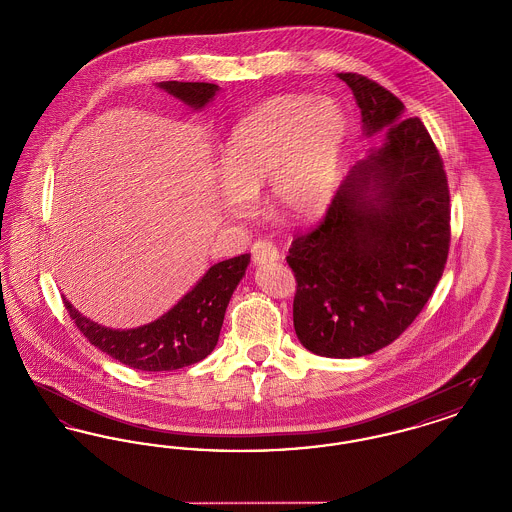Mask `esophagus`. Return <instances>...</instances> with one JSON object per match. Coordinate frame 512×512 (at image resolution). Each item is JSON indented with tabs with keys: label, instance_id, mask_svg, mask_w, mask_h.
<instances>
[{
	"label": "esophagus",
	"instance_id": "1",
	"mask_svg": "<svg viewBox=\"0 0 512 512\" xmlns=\"http://www.w3.org/2000/svg\"><path fill=\"white\" fill-rule=\"evenodd\" d=\"M251 257H253L255 265H267V263H272V261H278L280 253L267 240H257L255 244L251 245Z\"/></svg>",
	"mask_w": 512,
	"mask_h": 512
}]
</instances>
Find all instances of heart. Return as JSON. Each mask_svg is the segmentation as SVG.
Segmentation results:
<instances>
[{
    "mask_svg": "<svg viewBox=\"0 0 512 512\" xmlns=\"http://www.w3.org/2000/svg\"><path fill=\"white\" fill-rule=\"evenodd\" d=\"M347 138V117L330 98L288 94L238 122L220 157L222 207L245 217L251 194L267 182L274 215L290 222L318 217L330 203Z\"/></svg>",
    "mask_w": 512,
    "mask_h": 512,
    "instance_id": "b5f03b06",
    "label": "heart"
}]
</instances>
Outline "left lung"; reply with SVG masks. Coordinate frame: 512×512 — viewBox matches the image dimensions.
I'll list each match as a JSON object with an SVG mask.
<instances>
[{
    "mask_svg": "<svg viewBox=\"0 0 512 512\" xmlns=\"http://www.w3.org/2000/svg\"><path fill=\"white\" fill-rule=\"evenodd\" d=\"M366 136L384 146L357 163L317 226L293 236V328L309 351L351 359L397 340L438 286L451 242L447 174L418 117L363 74L340 73Z\"/></svg>",
    "mask_w": 512,
    "mask_h": 512,
    "instance_id": "obj_1",
    "label": "left lung"
}]
</instances>
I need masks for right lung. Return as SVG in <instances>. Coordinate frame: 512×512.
Listing matches in <instances>:
<instances>
[{
  "mask_svg": "<svg viewBox=\"0 0 512 512\" xmlns=\"http://www.w3.org/2000/svg\"><path fill=\"white\" fill-rule=\"evenodd\" d=\"M159 88L195 109H201L219 90L217 84L209 82L176 80L161 82ZM247 265V253L213 265L167 315L132 330L103 328L74 311L67 299L63 303L76 328L105 355L146 372L176 370L203 361L215 349L228 301Z\"/></svg>",
  "mask_w": 512,
  "mask_h": 512,
  "instance_id": "right-lung-1",
  "label": "right lung"
}]
</instances>
